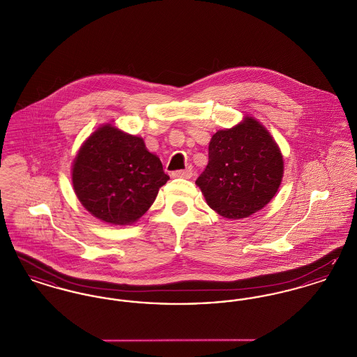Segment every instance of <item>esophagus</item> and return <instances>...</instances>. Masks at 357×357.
<instances>
[{
    "instance_id": "obj_1",
    "label": "esophagus",
    "mask_w": 357,
    "mask_h": 357,
    "mask_svg": "<svg viewBox=\"0 0 357 357\" xmlns=\"http://www.w3.org/2000/svg\"><path fill=\"white\" fill-rule=\"evenodd\" d=\"M171 175H172V178H183V179H190V178H191V175H192V171H191V169L188 167L186 170L172 171V172H171Z\"/></svg>"
}]
</instances>
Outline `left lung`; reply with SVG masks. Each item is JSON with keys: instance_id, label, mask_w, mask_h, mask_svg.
Returning a JSON list of instances; mask_svg holds the SVG:
<instances>
[{"instance_id": "1", "label": "left lung", "mask_w": 357, "mask_h": 357, "mask_svg": "<svg viewBox=\"0 0 357 357\" xmlns=\"http://www.w3.org/2000/svg\"><path fill=\"white\" fill-rule=\"evenodd\" d=\"M284 176V158L271 132L246 115L220 130L208 144V163L195 181L207 204L223 218H246L269 204Z\"/></svg>"}]
</instances>
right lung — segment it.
Segmentation results:
<instances>
[{"mask_svg":"<svg viewBox=\"0 0 357 357\" xmlns=\"http://www.w3.org/2000/svg\"><path fill=\"white\" fill-rule=\"evenodd\" d=\"M169 179L143 137L109 123L86 137L72 163V185L80 204L115 226L137 221Z\"/></svg>","mask_w":357,"mask_h":357,"instance_id":"1","label":"right lung"}]
</instances>
